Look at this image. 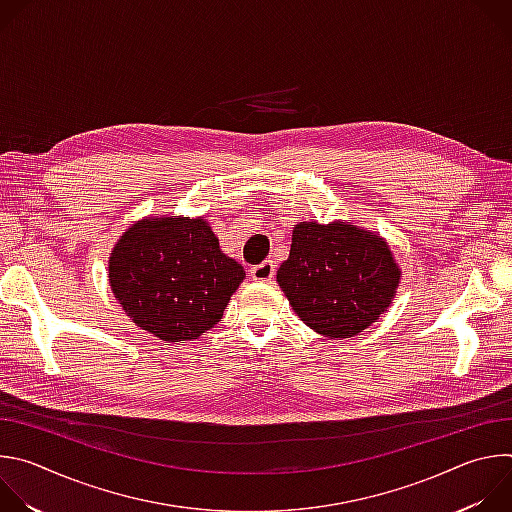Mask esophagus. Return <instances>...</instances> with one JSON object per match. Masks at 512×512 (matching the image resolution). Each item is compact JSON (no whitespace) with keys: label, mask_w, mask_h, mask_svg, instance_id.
<instances>
[{"label":"esophagus","mask_w":512,"mask_h":512,"mask_svg":"<svg viewBox=\"0 0 512 512\" xmlns=\"http://www.w3.org/2000/svg\"><path fill=\"white\" fill-rule=\"evenodd\" d=\"M273 275H275V265H273V261H263V263L251 267V277H253L255 281H269Z\"/></svg>","instance_id":"obj_1"}]
</instances>
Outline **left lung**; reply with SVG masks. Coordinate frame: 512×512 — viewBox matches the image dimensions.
I'll return each instance as SVG.
<instances>
[{"label": "left lung", "instance_id": "obj_1", "mask_svg": "<svg viewBox=\"0 0 512 512\" xmlns=\"http://www.w3.org/2000/svg\"><path fill=\"white\" fill-rule=\"evenodd\" d=\"M401 281L389 243L352 223H298L277 283L314 332L342 340L387 312Z\"/></svg>", "mask_w": 512, "mask_h": 512}]
</instances>
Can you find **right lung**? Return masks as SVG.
Listing matches in <instances>:
<instances>
[{
	"label": "right lung",
	"mask_w": 512,
	"mask_h": 512,
	"mask_svg": "<svg viewBox=\"0 0 512 512\" xmlns=\"http://www.w3.org/2000/svg\"><path fill=\"white\" fill-rule=\"evenodd\" d=\"M245 279L204 216H143L109 255V285L133 324L164 342L196 340L221 322Z\"/></svg>",
	"instance_id": "obj_1"
}]
</instances>
